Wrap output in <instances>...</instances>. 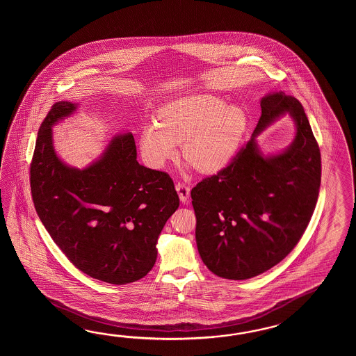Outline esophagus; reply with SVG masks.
<instances>
[{"label": "esophagus", "mask_w": 356, "mask_h": 356, "mask_svg": "<svg viewBox=\"0 0 356 356\" xmlns=\"http://www.w3.org/2000/svg\"><path fill=\"white\" fill-rule=\"evenodd\" d=\"M175 189L178 192V196L183 204H187L189 198V187L184 183H177L175 184Z\"/></svg>", "instance_id": "34e87169"}]
</instances>
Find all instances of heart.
I'll return each mask as SVG.
<instances>
[{"label": "heart", "mask_w": 356, "mask_h": 356, "mask_svg": "<svg viewBox=\"0 0 356 356\" xmlns=\"http://www.w3.org/2000/svg\"><path fill=\"white\" fill-rule=\"evenodd\" d=\"M159 123L146 124L140 135L145 161L161 168L181 144L184 159L204 175L219 173L233 161L248 129V114L211 94L175 99L161 106Z\"/></svg>", "instance_id": "heart-1"}]
</instances>
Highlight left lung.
<instances>
[{"label":"left lung","mask_w":356,"mask_h":356,"mask_svg":"<svg viewBox=\"0 0 356 356\" xmlns=\"http://www.w3.org/2000/svg\"><path fill=\"white\" fill-rule=\"evenodd\" d=\"M262 114L232 164L204 178L191 197L198 253L212 273L247 280L294 250L317 204L321 152L302 104L284 91L261 99ZM289 115L296 136L281 152H261L257 136Z\"/></svg>","instance_id":"obj_1"}]
</instances>
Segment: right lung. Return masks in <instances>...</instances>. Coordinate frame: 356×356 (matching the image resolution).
<instances>
[{
  "label": "right lung",
  "mask_w": 356,
  "mask_h": 356,
  "mask_svg": "<svg viewBox=\"0 0 356 356\" xmlns=\"http://www.w3.org/2000/svg\"><path fill=\"white\" fill-rule=\"evenodd\" d=\"M79 103H56L39 129L31 167L39 219L74 265L97 280L123 285L150 273L158 238L179 206L172 178L140 165L131 132L114 135L80 169L60 159L54 127Z\"/></svg>",
  "instance_id": "add662e5"
}]
</instances>
